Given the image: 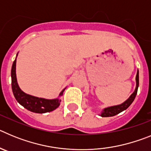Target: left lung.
<instances>
[{"label": "left lung", "instance_id": "8db88e82", "mask_svg": "<svg viewBox=\"0 0 151 151\" xmlns=\"http://www.w3.org/2000/svg\"><path fill=\"white\" fill-rule=\"evenodd\" d=\"M136 88L134 91L133 92L132 95L128 98L126 101L124 103L121 104L119 105H116V106H110V107L105 108L104 109L101 113V116L102 117H110V116H116L118 113H121L123 110H126L131 104L134 101V98L136 97V94H137V92H138V85H139V75H138V70L137 72V75H136Z\"/></svg>", "mask_w": 151, "mask_h": 151}]
</instances>
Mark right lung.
<instances>
[{
  "label": "right lung",
  "instance_id": "1",
  "mask_svg": "<svg viewBox=\"0 0 151 151\" xmlns=\"http://www.w3.org/2000/svg\"><path fill=\"white\" fill-rule=\"evenodd\" d=\"M16 63H17V58H16L15 60L13 61V66H12L11 85L13 95L15 97L17 102L29 111L36 113H47V112L53 111L55 109H57L60 104L61 100L59 98L48 100L41 98V97H37L26 94L25 92H23L19 88L18 83H17V75H16ZM64 90L65 89H63L60 92V97L63 95Z\"/></svg>",
  "mask_w": 151,
  "mask_h": 151
}]
</instances>
